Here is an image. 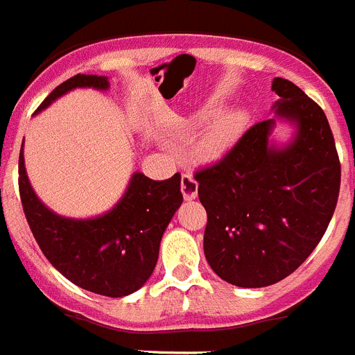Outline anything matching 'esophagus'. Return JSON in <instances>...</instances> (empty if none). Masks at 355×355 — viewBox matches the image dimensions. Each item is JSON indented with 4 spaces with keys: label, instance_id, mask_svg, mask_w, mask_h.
Wrapping results in <instances>:
<instances>
[{
    "label": "esophagus",
    "instance_id": "1",
    "mask_svg": "<svg viewBox=\"0 0 355 355\" xmlns=\"http://www.w3.org/2000/svg\"><path fill=\"white\" fill-rule=\"evenodd\" d=\"M181 191H183L184 200L197 199V193H199V183L195 181L191 172H184L183 178H181Z\"/></svg>",
    "mask_w": 355,
    "mask_h": 355
}]
</instances>
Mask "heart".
<instances>
[{
    "label": "heart",
    "mask_w": 355,
    "mask_h": 355,
    "mask_svg": "<svg viewBox=\"0 0 355 355\" xmlns=\"http://www.w3.org/2000/svg\"><path fill=\"white\" fill-rule=\"evenodd\" d=\"M195 125H207L197 142V156L204 162L220 160L245 132L248 116L245 110L234 109L220 114V105L209 103L193 116Z\"/></svg>",
    "instance_id": "b5f03b06"
}]
</instances>
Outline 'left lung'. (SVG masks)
<instances>
[{
    "label": "left lung",
    "mask_w": 355,
    "mask_h": 355,
    "mask_svg": "<svg viewBox=\"0 0 355 355\" xmlns=\"http://www.w3.org/2000/svg\"><path fill=\"white\" fill-rule=\"evenodd\" d=\"M275 118L253 125L223 160L195 174L207 213L204 255L236 287L287 278L308 259L333 218L341 167L326 114L291 80L275 77ZM276 121L291 139H272Z\"/></svg>",
    "instance_id": "left-lung-1"
}]
</instances>
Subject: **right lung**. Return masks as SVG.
Returning <instances> with one entry per match:
<instances>
[{"mask_svg": "<svg viewBox=\"0 0 355 355\" xmlns=\"http://www.w3.org/2000/svg\"><path fill=\"white\" fill-rule=\"evenodd\" d=\"M77 87L107 91L109 77H71L52 91L35 114ZM19 191L29 229L49 262L77 287L107 297L133 294L148 282L162 236L183 202L180 172L165 181L133 172L123 197L107 213L93 218L61 216L31 188L22 148Z\"/></svg>", "mask_w": 355, "mask_h": 355, "instance_id": "add662e5", "label": "right lung"}]
</instances>
